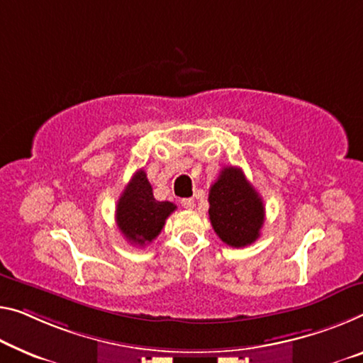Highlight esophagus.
Masks as SVG:
<instances>
[{"mask_svg":"<svg viewBox=\"0 0 363 363\" xmlns=\"http://www.w3.org/2000/svg\"><path fill=\"white\" fill-rule=\"evenodd\" d=\"M182 206L185 209H193L194 208V201L191 198H185V199H182Z\"/></svg>","mask_w":363,"mask_h":363,"instance_id":"esophagus-1","label":"esophagus"}]
</instances>
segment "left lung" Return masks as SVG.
<instances>
[{"label":"left lung","instance_id":"left-lung-1","mask_svg":"<svg viewBox=\"0 0 363 363\" xmlns=\"http://www.w3.org/2000/svg\"><path fill=\"white\" fill-rule=\"evenodd\" d=\"M209 219L228 247L242 248L259 237L264 204L238 167H224L209 189Z\"/></svg>","mask_w":363,"mask_h":363}]
</instances>
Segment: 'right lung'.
Listing matches in <instances>:
<instances>
[{
	"instance_id": "right-lung-1",
	"label": "right lung",
	"mask_w": 363,
	"mask_h": 363,
	"mask_svg": "<svg viewBox=\"0 0 363 363\" xmlns=\"http://www.w3.org/2000/svg\"><path fill=\"white\" fill-rule=\"evenodd\" d=\"M177 206L154 198L146 172L138 170L116 204V225L133 245L144 247L159 235Z\"/></svg>"
}]
</instances>
